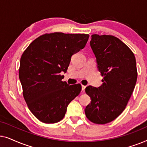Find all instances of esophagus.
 Instances as JSON below:
<instances>
[{"instance_id": "obj_1", "label": "esophagus", "mask_w": 147, "mask_h": 147, "mask_svg": "<svg viewBox=\"0 0 147 147\" xmlns=\"http://www.w3.org/2000/svg\"><path fill=\"white\" fill-rule=\"evenodd\" d=\"M85 89H86V86L82 85V92H84V91H85Z\"/></svg>"}]
</instances>
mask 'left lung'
Returning <instances> with one entry per match:
<instances>
[{
  "label": "left lung",
  "mask_w": 147,
  "mask_h": 147,
  "mask_svg": "<svg viewBox=\"0 0 147 147\" xmlns=\"http://www.w3.org/2000/svg\"><path fill=\"white\" fill-rule=\"evenodd\" d=\"M90 46L104 79L100 87L86 88L91 98L85 114L92 122L104 124L125 109L137 80L136 59L126 44L112 35H92Z\"/></svg>",
  "instance_id": "8db88e82"
}]
</instances>
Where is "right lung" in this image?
Masks as SVG:
<instances>
[{
    "label": "right lung",
    "instance_id": "right-lung-1",
    "mask_svg": "<svg viewBox=\"0 0 147 147\" xmlns=\"http://www.w3.org/2000/svg\"><path fill=\"white\" fill-rule=\"evenodd\" d=\"M89 35L60 32L43 34L23 52L19 79L24 99L34 116L44 123H55L65 116L70 102L79 95L81 84L62 81L72 55L85 47Z\"/></svg>",
    "mask_w": 147,
    "mask_h": 147
}]
</instances>
